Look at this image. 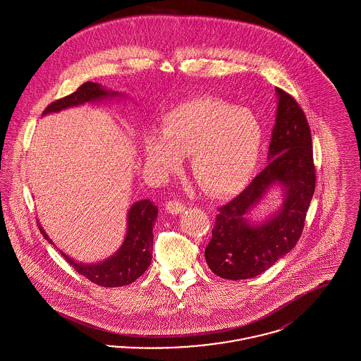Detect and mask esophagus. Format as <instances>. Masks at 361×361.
I'll use <instances>...</instances> for the list:
<instances>
[{"label": "esophagus", "instance_id": "1", "mask_svg": "<svg viewBox=\"0 0 361 361\" xmlns=\"http://www.w3.org/2000/svg\"><path fill=\"white\" fill-rule=\"evenodd\" d=\"M185 208H187L185 204H183L181 202H176V200H172V202H169V203L166 204V211H168L169 214H172V215H177V214L184 212Z\"/></svg>", "mask_w": 361, "mask_h": 361}]
</instances>
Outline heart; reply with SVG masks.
<instances>
[{
    "label": "heart",
    "mask_w": 361,
    "mask_h": 361,
    "mask_svg": "<svg viewBox=\"0 0 361 361\" xmlns=\"http://www.w3.org/2000/svg\"><path fill=\"white\" fill-rule=\"evenodd\" d=\"M262 130L257 118L216 97H197L171 108L161 131L143 137V153L162 173L174 172L189 155L190 172L214 196L245 188L257 166Z\"/></svg>",
    "instance_id": "b5f03b06"
}]
</instances>
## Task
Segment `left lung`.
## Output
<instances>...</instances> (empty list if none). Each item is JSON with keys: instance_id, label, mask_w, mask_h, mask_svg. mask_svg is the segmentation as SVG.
<instances>
[{"instance_id": "8db88e82", "label": "left lung", "mask_w": 361, "mask_h": 361, "mask_svg": "<svg viewBox=\"0 0 361 361\" xmlns=\"http://www.w3.org/2000/svg\"><path fill=\"white\" fill-rule=\"evenodd\" d=\"M276 94L269 164L237 197L218 208L204 250L209 269L227 280L258 276L295 247L315 190L309 121L291 94L279 87ZM275 186L283 190V204L262 224L250 223L245 215Z\"/></svg>"}]
</instances>
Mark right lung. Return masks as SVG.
I'll return each instance as SVG.
<instances>
[{
  "instance_id": "right-lung-1",
  "label": "right lung",
  "mask_w": 361,
  "mask_h": 361,
  "mask_svg": "<svg viewBox=\"0 0 361 361\" xmlns=\"http://www.w3.org/2000/svg\"><path fill=\"white\" fill-rule=\"evenodd\" d=\"M121 96L118 92H111L104 89L96 82H85L69 96L62 97L50 104L43 115L59 112L70 106H77L85 103H96L104 99H111ZM123 96V94H121ZM158 215V208L149 199L134 203L128 209V224L127 234L121 249L103 262L97 264H82L75 262L73 258L66 256L63 252L62 256L80 275L85 276L92 283L114 288L131 284L139 276L143 275L153 258V227ZM39 230L43 237L51 245L54 242L46 234L43 227L39 224Z\"/></svg>"
}]
</instances>
